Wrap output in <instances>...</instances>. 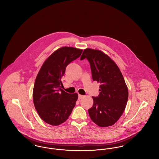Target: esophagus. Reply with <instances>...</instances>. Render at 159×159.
<instances>
[{
    "mask_svg": "<svg viewBox=\"0 0 159 159\" xmlns=\"http://www.w3.org/2000/svg\"><path fill=\"white\" fill-rule=\"evenodd\" d=\"M83 97H84V96H83V95H79L78 99H81L83 98Z\"/></svg>",
    "mask_w": 159,
    "mask_h": 159,
    "instance_id": "34e87169",
    "label": "esophagus"
}]
</instances>
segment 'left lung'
<instances>
[{
  "instance_id": "8db88e82",
  "label": "left lung",
  "mask_w": 159,
  "mask_h": 159,
  "mask_svg": "<svg viewBox=\"0 0 159 159\" xmlns=\"http://www.w3.org/2000/svg\"><path fill=\"white\" fill-rule=\"evenodd\" d=\"M86 58L91 66L93 81L100 83L98 97L88 112L91 120L100 127L113 125L124 112L128 99V89L117 64L101 51L85 49L80 60Z\"/></svg>"
}]
</instances>
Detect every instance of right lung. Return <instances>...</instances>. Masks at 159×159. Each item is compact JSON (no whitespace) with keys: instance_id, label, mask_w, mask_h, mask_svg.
<instances>
[{"instance_id":"right-lung-1","label":"right lung","mask_w":159,"mask_h":159,"mask_svg":"<svg viewBox=\"0 0 159 159\" xmlns=\"http://www.w3.org/2000/svg\"><path fill=\"white\" fill-rule=\"evenodd\" d=\"M82 49L62 47L43 62L35 80L33 99L40 117L48 124L58 126L68 119L76 105L78 94L68 93L61 88L66 67L79 58Z\"/></svg>"}]
</instances>
